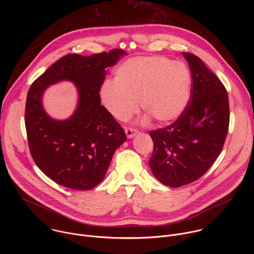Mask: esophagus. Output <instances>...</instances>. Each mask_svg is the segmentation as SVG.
<instances>
[{
  "mask_svg": "<svg viewBox=\"0 0 254 254\" xmlns=\"http://www.w3.org/2000/svg\"><path fill=\"white\" fill-rule=\"evenodd\" d=\"M125 131H126L127 136L128 138L133 137V136L137 133V130H136L135 128H133V127H126V128H125Z\"/></svg>",
  "mask_w": 254,
  "mask_h": 254,
  "instance_id": "esophagus-1",
  "label": "esophagus"
}]
</instances>
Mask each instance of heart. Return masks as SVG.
<instances>
[{
    "instance_id": "b5f03b06",
    "label": "heart",
    "mask_w": 254,
    "mask_h": 254,
    "mask_svg": "<svg viewBox=\"0 0 254 254\" xmlns=\"http://www.w3.org/2000/svg\"><path fill=\"white\" fill-rule=\"evenodd\" d=\"M191 74L185 64L151 56L124 62L115 81L104 82L101 99L116 119L127 121L141 110L160 124H169L183 114L191 94Z\"/></svg>"
}]
</instances>
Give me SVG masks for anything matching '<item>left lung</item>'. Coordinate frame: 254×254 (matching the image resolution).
Instances as JSON below:
<instances>
[{"instance_id":"left-lung-1","label":"left lung","mask_w":254,"mask_h":254,"mask_svg":"<svg viewBox=\"0 0 254 254\" xmlns=\"http://www.w3.org/2000/svg\"><path fill=\"white\" fill-rule=\"evenodd\" d=\"M192 75L191 94L173 124L152 130L149 165L166 186L177 188L201 178L223 149L229 127V100L221 80L192 53L183 52Z\"/></svg>"}]
</instances>
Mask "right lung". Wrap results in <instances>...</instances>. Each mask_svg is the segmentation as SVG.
Wrapping results in <instances>:
<instances>
[{"instance_id":"1","label":"right lung","mask_w":254,"mask_h":254,"mask_svg":"<svg viewBox=\"0 0 254 254\" xmlns=\"http://www.w3.org/2000/svg\"><path fill=\"white\" fill-rule=\"evenodd\" d=\"M124 54L122 49L90 56L67 54L31 84L25 107L29 150L35 164L55 183L73 190L92 189L127 140L123 127L100 104L99 94L105 68ZM60 80L75 82L80 93L77 112L63 122L50 119L41 102L45 88Z\"/></svg>"}]
</instances>
